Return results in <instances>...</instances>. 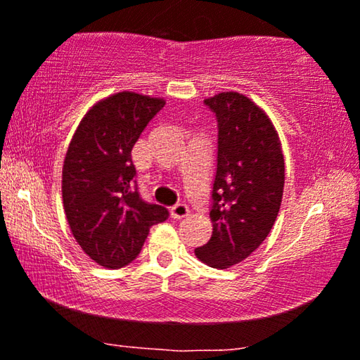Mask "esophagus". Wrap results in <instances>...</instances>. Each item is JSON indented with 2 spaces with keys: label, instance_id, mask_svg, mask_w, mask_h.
<instances>
[{
  "label": "esophagus",
  "instance_id": "obj_1",
  "mask_svg": "<svg viewBox=\"0 0 360 360\" xmlns=\"http://www.w3.org/2000/svg\"><path fill=\"white\" fill-rule=\"evenodd\" d=\"M170 214H172V218H174V219H181V218H186V216L190 214V210L185 203H179V205L172 206Z\"/></svg>",
  "mask_w": 360,
  "mask_h": 360
}]
</instances>
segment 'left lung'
Returning <instances> with one entry per match:
<instances>
[{
  "instance_id": "8db88e82",
  "label": "left lung",
  "mask_w": 360,
  "mask_h": 360,
  "mask_svg": "<svg viewBox=\"0 0 360 360\" xmlns=\"http://www.w3.org/2000/svg\"><path fill=\"white\" fill-rule=\"evenodd\" d=\"M205 105L218 120L211 239L195 249L201 262L228 269L264 243L280 211L285 160L278 132L262 108L243 93L223 91Z\"/></svg>"
}]
</instances>
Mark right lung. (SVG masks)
<instances>
[{"label":"right lung","mask_w":360,"mask_h":360,"mask_svg":"<svg viewBox=\"0 0 360 360\" xmlns=\"http://www.w3.org/2000/svg\"><path fill=\"white\" fill-rule=\"evenodd\" d=\"M164 98L120 91L95 103L68 144L62 198L73 238L91 260L121 269L139 255L149 229L169 218L141 198L132 147Z\"/></svg>","instance_id":"obj_1"}]
</instances>
